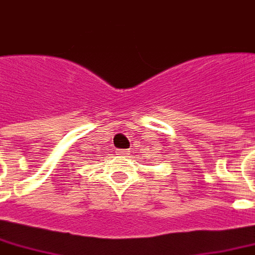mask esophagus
<instances>
[{"mask_svg":"<svg viewBox=\"0 0 255 255\" xmlns=\"http://www.w3.org/2000/svg\"><path fill=\"white\" fill-rule=\"evenodd\" d=\"M126 152H127V150H119V154H126Z\"/></svg>","mask_w":255,"mask_h":255,"instance_id":"1","label":"esophagus"}]
</instances>
